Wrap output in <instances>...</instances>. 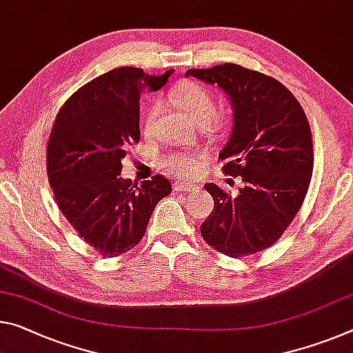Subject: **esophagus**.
I'll return each mask as SVG.
<instances>
[{
    "instance_id": "1",
    "label": "esophagus",
    "mask_w": 353,
    "mask_h": 353,
    "mask_svg": "<svg viewBox=\"0 0 353 353\" xmlns=\"http://www.w3.org/2000/svg\"><path fill=\"white\" fill-rule=\"evenodd\" d=\"M172 190L174 192H183V193H190V192H196L199 190V185L196 182H183V181H176L172 183Z\"/></svg>"
}]
</instances>
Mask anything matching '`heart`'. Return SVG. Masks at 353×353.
<instances>
[{"label":"heart","instance_id":"heart-1","mask_svg":"<svg viewBox=\"0 0 353 353\" xmlns=\"http://www.w3.org/2000/svg\"><path fill=\"white\" fill-rule=\"evenodd\" d=\"M168 100L177 106L179 110L183 111L194 124L199 122H209L214 119L216 103L212 92L205 86L199 85L196 81L183 80L171 89L168 94ZM157 113L155 106H149L143 114V128L149 130L152 127L154 117ZM201 150H190V152H172L165 157L163 166L168 171H172L176 176L187 177L193 172L198 160L203 159Z\"/></svg>","mask_w":353,"mask_h":353}]
</instances>
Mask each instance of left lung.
<instances>
[{"instance_id":"1","label":"left lung","mask_w":353,"mask_h":353,"mask_svg":"<svg viewBox=\"0 0 353 353\" xmlns=\"http://www.w3.org/2000/svg\"><path fill=\"white\" fill-rule=\"evenodd\" d=\"M185 77L216 85L228 96L234 124L218 157L226 174L245 182L237 196L205 183L215 205L201 225L203 239L229 257L272 247L297 215L312 176L303 108L275 78L237 64L190 69Z\"/></svg>"}]
</instances>
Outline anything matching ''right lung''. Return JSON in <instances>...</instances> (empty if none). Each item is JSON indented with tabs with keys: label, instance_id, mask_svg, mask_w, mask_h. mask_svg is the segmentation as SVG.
<instances>
[{
	"label": "right lung",
	"instance_id": "obj_1",
	"mask_svg": "<svg viewBox=\"0 0 353 353\" xmlns=\"http://www.w3.org/2000/svg\"><path fill=\"white\" fill-rule=\"evenodd\" d=\"M163 75L117 67L78 89L59 110L48 138L47 172L56 204L88 245L105 257L143 239L171 183L157 174L141 185L122 179V159L139 141V96L165 86Z\"/></svg>",
	"mask_w": 353,
	"mask_h": 353
}]
</instances>
